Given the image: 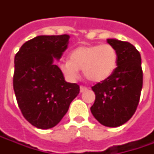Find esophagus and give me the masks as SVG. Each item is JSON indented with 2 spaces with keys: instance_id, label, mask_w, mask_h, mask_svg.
<instances>
[{
  "instance_id": "esophagus-1",
  "label": "esophagus",
  "mask_w": 154,
  "mask_h": 154,
  "mask_svg": "<svg viewBox=\"0 0 154 154\" xmlns=\"http://www.w3.org/2000/svg\"><path fill=\"white\" fill-rule=\"evenodd\" d=\"M80 92H86V91H87V88L85 87V86H80Z\"/></svg>"
}]
</instances>
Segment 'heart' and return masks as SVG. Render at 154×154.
I'll return each instance as SVG.
<instances>
[{
  "instance_id": "1",
  "label": "heart",
  "mask_w": 154,
  "mask_h": 154,
  "mask_svg": "<svg viewBox=\"0 0 154 154\" xmlns=\"http://www.w3.org/2000/svg\"><path fill=\"white\" fill-rule=\"evenodd\" d=\"M118 55L110 45H80L69 53V59L60 62L59 68L70 81L79 77V69L92 82L108 79L117 66Z\"/></svg>"
}]
</instances>
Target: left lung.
I'll use <instances>...</instances> for the list:
<instances>
[{
    "label": "left lung",
    "mask_w": 154,
    "mask_h": 154,
    "mask_svg": "<svg viewBox=\"0 0 154 154\" xmlns=\"http://www.w3.org/2000/svg\"><path fill=\"white\" fill-rule=\"evenodd\" d=\"M107 43L117 52V68L108 79L92 87L96 98L91 112L102 125L115 128L124 124L135 112L143 74L140 55L134 45L116 38H108Z\"/></svg>",
    "instance_id": "8db88e82"
}]
</instances>
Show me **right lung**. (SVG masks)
Masks as SVG:
<instances>
[{"mask_svg": "<svg viewBox=\"0 0 154 154\" xmlns=\"http://www.w3.org/2000/svg\"><path fill=\"white\" fill-rule=\"evenodd\" d=\"M68 35L38 36L26 42L14 57V90L24 117L48 129L57 125L80 92L67 82L55 61L67 50Z\"/></svg>", "mask_w": 154, "mask_h": 154, "instance_id": "obj_1", "label": "right lung"}]
</instances>
